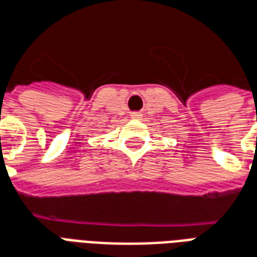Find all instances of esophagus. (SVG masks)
<instances>
[{
    "label": "esophagus",
    "instance_id": "1",
    "mask_svg": "<svg viewBox=\"0 0 257 257\" xmlns=\"http://www.w3.org/2000/svg\"><path fill=\"white\" fill-rule=\"evenodd\" d=\"M131 118L139 119V118H142V114H140V112H132V114H131Z\"/></svg>",
    "mask_w": 257,
    "mask_h": 257
}]
</instances>
